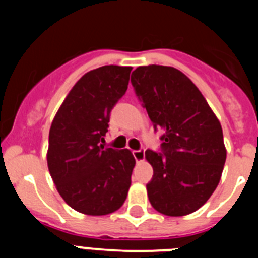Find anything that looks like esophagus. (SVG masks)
I'll return each mask as SVG.
<instances>
[{"mask_svg":"<svg viewBox=\"0 0 258 258\" xmlns=\"http://www.w3.org/2000/svg\"><path fill=\"white\" fill-rule=\"evenodd\" d=\"M133 156L136 159L137 163H140L145 159V149H140V150H134L133 151Z\"/></svg>","mask_w":258,"mask_h":258,"instance_id":"1","label":"esophagus"}]
</instances>
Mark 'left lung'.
<instances>
[{"instance_id":"1","label":"left lung","mask_w":258,"mask_h":258,"mask_svg":"<svg viewBox=\"0 0 258 258\" xmlns=\"http://www.w3.org/2000/svg\"><path fill=\"white\" fill-rule=\"evenodd\" d=\"M131 81L155 132H163L159 152H145L154 168L146 184L150 203L165 216L192 213L216 190L226 161L220 121L199 89L175 68L143 66Z\"/></svg>"}]
</instances>
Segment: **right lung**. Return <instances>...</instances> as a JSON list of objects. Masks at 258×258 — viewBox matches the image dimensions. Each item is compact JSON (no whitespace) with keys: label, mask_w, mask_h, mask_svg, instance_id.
<instances>
[{"label":"right lung","mask_w":258,"mask_h":258,"mask_svg":"<svg viewBox=\"0 0 258 258\" xmlns=\"http://www.w3.org/2000/svg\"><path fill=\"white\" fill-rule=\"evenodd\" d=\"M132 67L103 66L84 75L64 99L49 133L47 166L71 208L89 216L117 211L132 183L133 155L101 145L111 111L125 94Z\"/></svg>","instance_id":"add662e5"}]
</instances>
